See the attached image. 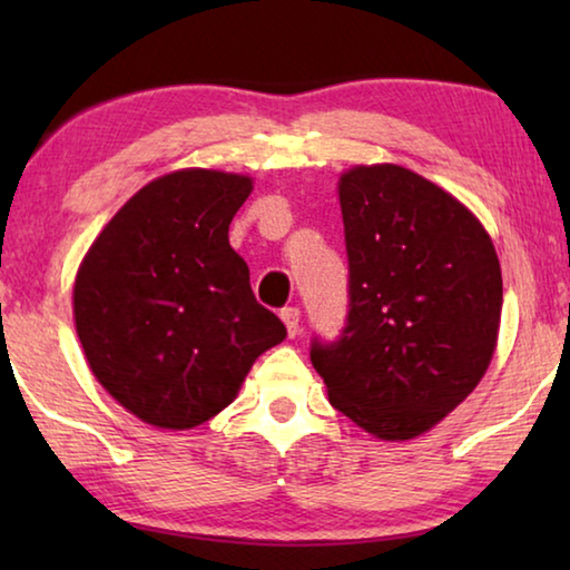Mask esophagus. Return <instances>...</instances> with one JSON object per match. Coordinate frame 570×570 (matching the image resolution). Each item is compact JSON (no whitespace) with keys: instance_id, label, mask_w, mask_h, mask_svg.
Listing matches in <instances>:
<instances>
[{"instance_id":"34e87169","label":"esophagus","mask_w":570,"mask_h":570,"mask_svg":"<svg viewBox=\"0 0 570 570\" xmlns=\"http://www.w3.org/2000/svg\"><path fill=\"white\" fill-rule=\"evenodd\" d=\"M282 322L286 324L288 336H296L298 334V322H302V314H298L296 306H286L282 312Z\"/></svg>"}]
</instances>
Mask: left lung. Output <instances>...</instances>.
Returning a JSON list of instances; mask_svg holds the SVG:
<instances>
[{
	"instance_id": "left-lung-1",
	"label": "left lung",
	"mask_w": 570,
	"mask_h": 570,
	"mask_svg": "<svg viewBox=\"0 0 570 570\" xmlns=\"http://www.w3.org/2000/svg\"><path fill=\"white\" fill-rule=\"evenodd\" d=\"M350 288L334 342L312 340L330 402L380 440L422 435L493 360L503 276L493 240L435 183L400 166L340 180Z\"/></svg>"
}]
</instances>
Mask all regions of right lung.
Segmentation results:
<instances>
[{
    "label": "right lung",
    "instance_id": "1",
    "mask_svg": "<svg viewBox=\"0 0 570 570\" xmlns=\"http://www.w3.org/2000/svg\"><path fill=\"white\" fill-rule=\"evenodd\" d=\"M250 178L176 170L140 188L75 278V326L98 382L142 422L188 430L228 407L286 326L256 302L228 226Z\"/></svg>",
    "mask_w": 570,
    "mask_h": 570
}]
</instances>
